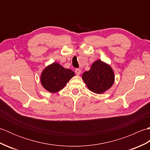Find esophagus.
<instances>
[{
	"mask_svg": "<svg viewBox=\"0 0 150 150\" xmlns=\"http://www.w3.org/2000/svg\"><path fill=\"white\" fill-rule=\"evenodd\" d=\"M75 73H76V74H77V75H79L81 74V69H80V68L75 69Z\"/></svg>",
	"mask_w": 150,
	"mask_h": 150,
	"instance_id": "1",
	"label": "esophagus"
}]
</instances>
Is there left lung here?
I'll use <instances>...</instances> for the list:
<instances>
[{"instance_id": "1", "label": "left lung", "mask_w": 150, "mask_h": 150, "mask_svg": "<svg viewBox=\"0 0 150 150\" xmlns=\"http://www.w3.org/2000/svg\"><path fill=\"white\" fill-rule=\"evenodd\" d=\"M114 73L111 67L98 60L92 64L90 70L85 71L82 79L90 90L102 93L111 87L114 82Z\"/></svg>"}]
</instances>
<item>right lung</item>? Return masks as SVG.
<instances>
[{
    "mask_svg": "<svg viewBox=\"0 0 150 150\" xmlns=\"http://www.w3.org/2000/svg\"><path fill=\"white\" fill-rule=\"evenodd\" d=\"M75 73L71 69H65L57 63L46 67L40 77L41 84L51 93L61 90Z\"/></svg>",
    "mask_w": 150,
    "mask_h": 150,
    "instance_id": "1",
    "label": "right lung"
}]
</instances>
